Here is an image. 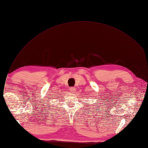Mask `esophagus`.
<instances>
[{"mask_svg": "<svg viewBox=\"0 0 148 148\" xmlns=\"http://www.w3.org/2000/svg\"><path fill=\"white\" fill-rule=\"evenodd\" d=\"M70 90H71V91L72 92H75V90H76V89H75L74 87H71V88H70Z\"/></svg>", "mask_w": 148, "mask_h": 148, "instance_id": "obj_1", "label": "esophagus"}]
</instances>
